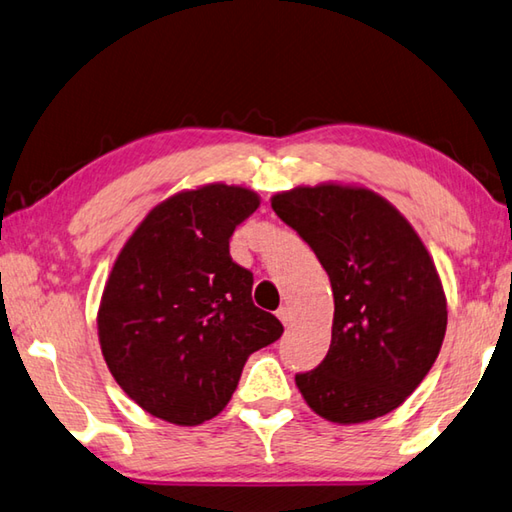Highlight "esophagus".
Returning <instances> with one entry per match:
<instances>
[{
  "label": "esophagus",
  "instance_id": "obj_1",
  "mask_svg": "<svg viewBox=\"0 0 512 512\" xmlns=\"http://www.w3.org/2000/svg\"><path fill=\"white\" fill-rule=\"evenodd\" d=\"M276 316H278V318H281V323H283V325H289V323H292V310H289V307H287V305H283V307H278V312H276Z\"/></svg>",
  "mask_w": 512,
  "mask_h": 512
}]
</instances>
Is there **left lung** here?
Wrapping results in <instances>:
<instances>
[{"label":"left lung","instance_id":"1","mask_svg":"<svg viewBox=\"0 0 512 512\" xmlns=\"http://www.w3.org/2000/svg\"><path fill=\"white\" fill-rule=\"evenodd\" d=\"M330 276L332 343L296 374L318 417L341 426L397 410L437 361L448 325L435 260L406 216L368 187L321 182L272 196Z\"/></svg>","mask_w":512,"mask_h":512}]
</instances>
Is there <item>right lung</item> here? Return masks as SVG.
<instances>
[{
	"mask_svg": "<svg viewBox=\"0 0 512 512\" xmlns=\"http://www.w3.org/2000/svg\"><path fill=\"white\" fill-rule=\"evenodd\" d=\"M256 191L211 182L153 207L115 258L98 310L106 368L138 406L200 426L225 406L249 354L283 325L252 301L254 276L229 256Z\"/></svg>",
	"mask_w": 512,
	"mask_h": 512,
	"instance_id": "obj_1",
	"label": "right lung"
}]
</instances>
